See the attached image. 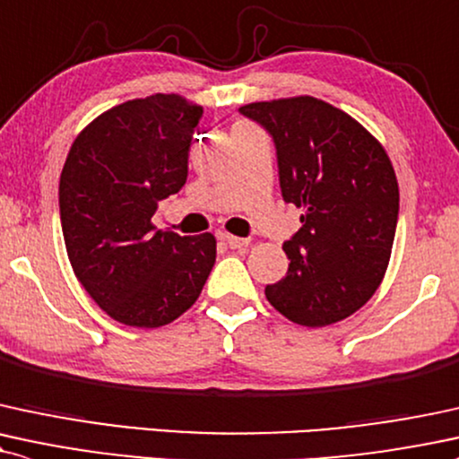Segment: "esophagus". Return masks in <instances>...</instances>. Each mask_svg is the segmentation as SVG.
<instances>
[{"mask_svg": "<svg viewBox=\"0 0 459 459\" xmlns=\"http://www.w3.org/2000/svg\"><path fill=\"white\" fill-rule=\"evenodd\" d=\"M220 239H222L229 247H233V250H241V247H246L247 244H250L247 239H241V237H235V235H229V233L220 235Z\"/></svg>", "mask_w": 459, "mask_h": 459, "instance_id": "1", "label": "esophagus"}]
</instances>
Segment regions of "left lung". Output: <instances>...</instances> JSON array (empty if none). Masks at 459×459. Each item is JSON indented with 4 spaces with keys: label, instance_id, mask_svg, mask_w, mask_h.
<instances>
[{
    "label": "left lung",
    "instance_id": "1",
    "mask_svg": "<svg viewBox=\"0 0 459 459\" xmlns=\"http://www.w3.org/2000/svg\"><path fill=\"white\" fill-rule=\"evenodd\" d=\"M273 139L282 198L303 207L290 258L264 295L303 327L351 316L378 289L394 246L400 190L383 145L344 110L312 96L239 108Z\"/></svg>",
    "mask_w": 459,
    "mask_h": 459
}]
</instances>
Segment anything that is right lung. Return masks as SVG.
Returning a JSON list of instances; mask_svg holds the SVG:
<instances>
[{
	"mask_svg": "<svg viewBox=\"0 0 459 459\" xmlns=\"http://www.w3.org/2000/svg\"><path fill=\"white\" fill-rule=\"evenodd\" d=\"M203 107L177 93L128 100L72 143L59 179L65 250L82 289L110 318L153 329L198 299L215 263V237L152 224L158 203L187 179Z\"/></svg>",
	"mask_w": 459,
	"mask_h": 459,
	"instance_id": "right-lung-1",
	"label": "right lung"
}]
</instances>
